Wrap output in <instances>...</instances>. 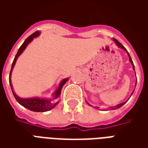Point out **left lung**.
Wrapping results in <instances>:
<instances>
[{
  "instance_id": "8db88e82",
  "label": "left lung",
  "mask_w": 148,
  "mask_h": 148,
  "mask_svg": "<svg viewBox=\"0 0 148 148\" xmlns=\"http://www.w3.org/2000/svg\"><path fill=\"white\" fill-rule=\"evenodd\" d=\"M112 40H113V41H114L115 43H116V46H117L118 47H120V48H121V49H122V50H124V51H125L127 52V55H128V58H129V62H130L131 63H132V69H133L134 71H135V66H134L133 62H132V58H131V57H130V55H129V53H128V52H127V50H126V48H125V47H124V46L122 45V44H121V42H119V41H118V40H116V39H112ZM136 82H137V80H136ZM134 90H133V91H132V94H131V96H132V93H133ZM86 102H87V101H86ZM126 102H127V101H124V102L121 103V104H118L117 106H112V107H111V108H110V109H119V108H121V106H124V104H125V103H126ZM87 104H89V103L87 102ZM89 105H90V104H89Z\"/></svg>"
}]
</instances>
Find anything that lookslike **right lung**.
I'll return each instance as SVG.
<instances>
[{
	"mask_svg": "<svg viewBox=\"0 0 148 148\" xmlns=\"http://www.w3.org/2000/svg\"><path fill=\"white\" fill-rule=\"evenodd\" d=\"M41 34V32L39 31H37L36 32H34L32 35H31L30 36L25 39V41L24 43L21 46V47L19 48L17 51V54L15 56V58L13 62H12V64L11 67V71H10V74H9V84H10V86H11L12 92L13 93V96L15 97L16 100L17 101V102L21 105L22 106H24V108L29 109L31 111L33 112H47L51 110L52 109H54L55 106L58 105V101H60L59 100V97L61 94V91L62 87L64 86L66 82L69 80V77L64 78L60 82V83L58 85V88L55 90V91L51 94V97L50 98H40L38 97H27V98H23L21 97L18 95L16 94L13 90V87H12V70L14 68L16 62L17 58H19V56L24 52V51L26 49L27 45L30 43L35 38L39 36V35Z\"/></svg>",
	"mask_w": 148,
	"mask_h": 148,
	"instance_id": "add662e5",
	"label": "right lung"
}]
</instances>
